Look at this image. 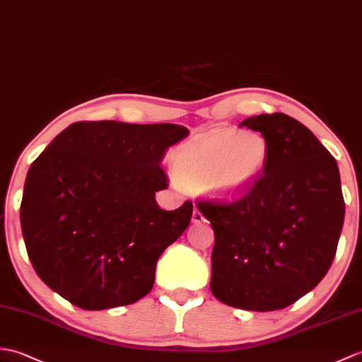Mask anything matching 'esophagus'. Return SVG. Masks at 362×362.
<instances>
[{
	"label": "esophagus",
	"mask_w": 362,
	"mask_h": 362,
	"mask_svg": "<svg viewBox=\"0 0 362 362\" xmlns=\"http://www.w3.org/2000/svg\"><path fill=\"white\" fill-rule=\"evenodd\" d=\"M192 222H194V223H202V222H205V217H204V214H202L197 208H194V211H192Z\"/></svg>",
	"instance_id": "esophagus-1"
}]
</instances>
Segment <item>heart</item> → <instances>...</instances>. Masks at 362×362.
I'll use <instances>...</instances> for the list:
<instances>
[{"mask_svg": "<svg viewBox=\"0 0 362 362\" xmlns=\"http://www.w3.org/2000/svg\"><path fill=\"white\" fill-rule=\"evenodd\" d=\"M272 146L259 132L214 131L179 146L171 156L175 183L205 189L209 196L236 199L262 177Z\"/></svg>", "mask_w": 362, "mask_h": 362, "instance_id": "obj_1", "label": "heart"}]
</instances>
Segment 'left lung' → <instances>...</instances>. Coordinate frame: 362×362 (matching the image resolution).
Segmentation results:
<instances>
[{
    "mask_svg": "<svg viewBox=\"0 0 362 362\" xmlns=\"http://www.w3.org/2000/svg\"><path fill=\"white\" fill-rule=\"evenodd\" d=\"M239 126L262 134L272 157L239 199L196 204L216 236L209 288L230 307L273 312L329 272L346 214L339 170L315 134L287 114L248 117Z\"/></svg>",
    "mask_w": 362,
    "mask_h": 362,
    "instance_id": "obj_1",
    "label": "left lung"
}]
</instances>
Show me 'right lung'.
Segmentation results:
<instances>
[{"mask_svg": "<svg viewBox=\"0 0 362 362\" xmlns=\"http://www.w3.org/2000/svg\"><path fill=\"white\" fill-rule=\"evenodd\" d=\"M180 124L77 122L29 168L20 208L33 270L83 310L134 304L154 285L163 251L188 228L192 204L165 211V151Z\"/></svg>", "mask_w": 362, "mask_h": 362, "instance_id": "1", "label": "right lung"}]
</instances>
